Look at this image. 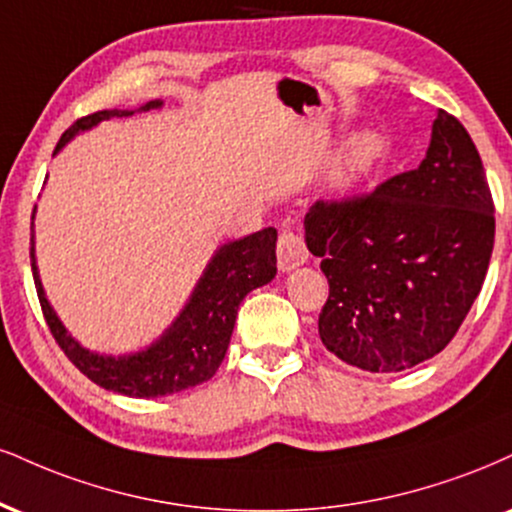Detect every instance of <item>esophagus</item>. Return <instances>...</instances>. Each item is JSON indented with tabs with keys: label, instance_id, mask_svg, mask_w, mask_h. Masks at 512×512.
Segmentation results:
<instances>
[{
	"label": "esophagus",
	"instance_id": "34e87169",
	"mask_svg": "<svg viewBox=\"0 0 512 512\" xmlns=\"http://www.w3.org/2000/svg\"><path fill=\"white\" fill-rule=\"evenodd\" d=\"M276 257H279L281 272H291V269H298L300 264L307 262L310 252H307L305 240L298 233L283 229L279 236V245H276Z\"/></svg>",
	"mask_w": 512,
	"mask_h": 512
}]
</instances>
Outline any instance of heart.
<instances>
[{
    "label": "heart",
    "instance_id": "1",
    "mask_svg": "<svg viewBox=\"0 0 512 512\" xmlns=\"http://www.w3.org/2000/svg\"><path fill=\"white\" fill-rule=\"evenodd\" d=\"M386 140L379 131L355 133L341 145V150L329 159L324 169L326 188L334 193H348L377 166L384 157Z\"/></svg>",
    "mask_w": 512,
    "mask_h": 512
}]
</instances>
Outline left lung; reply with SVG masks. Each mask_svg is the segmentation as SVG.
I'll return each instance as SVG.
<instances>
[{
  "mask_svg": "<svg viewBox=\"0 0 512 512\" xmlns=\"http://www.w3.org/2000/svg\"><path fill=\"white\" fill-rule=\"evenodd\" d=\"M494 231L477 147L439 109L417 169L305 214V243L329 281L319 315L326 350L377 374L441 353L482 291Z\"/></svg>",
  "mask_w": 512,
  "mask_h": 512,
  "instance_id": "obj_1",
  "label": "left lung"
}]
</instances>
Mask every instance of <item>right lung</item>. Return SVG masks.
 Segmentation results:
<instances>
[{
	"mask_svg": "<svg viewBox=\"0 0 512 512\" xmlns=\"http://www.w3.org/2000/svg\"><path fill=\"white\" fill-rule=\"evenodd\" d=\"M162 104V100H152L138 109H104V112L83 116L61 135L54 155L78 133L90 131L97 123L133 116L135 112H150ZM30 267H33L35 288H38L42 315L47 319L49 331L73 365L107 391L131 398H159L188 391L214 377L231 343L238 305L250 291L276 276V229L269 226V229L221 245L207 262L188 303L183 305L169 329H164V334L150 346L126 355H104L88 350L66 331L42 288L38 257H35V229H30Z\"/></svg>",
	"mask_w": 512,
	"mask_h": 512,
	"instance_id": "1",
	"label": "right lung"
}]
</instances>
